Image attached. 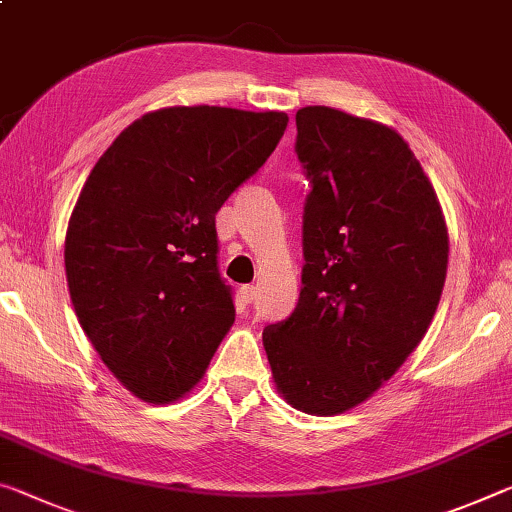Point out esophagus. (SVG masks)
<instances>
[{
    "label": "esophagus",
    "instance_id": "esophagus-1",
    "mask_svg": "<svg viewBox=\"0 0 512 512\" xmlns=\"http://www.w3.org/2000/svg\"><path fill=\"white\" fill-rule=\"evenodd\" d=\"M239 296H241L243 303H253V300L257 298V287L255 285H243L239 289Z\"/></svg>",
    "mask_w": 512,
    "mask_h": 512
}]
</instances>
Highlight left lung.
<instances>
[{
	"label": "left lung",
	"mask_w": 512,
	"mask_h": 512,
	"mask_svg": "<svg viewBox=\"0 0 512 512\" xmlns=\"http://www.w3.org/2000/svg\"><path fill=\"white\" fill-rule=\"evenodd\" d=\"M303 289L262 332L278 392L339 415L394 376L440 303L449 234L419 161L394 129L330 107L296 111Z\"/></svg>",
	"instance_id": "obj_1"
}]
</instances>
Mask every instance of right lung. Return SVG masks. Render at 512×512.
<instances>
[{
  "label": "right lung",
  "mask_w": 512,
  "mask_h": 512,
  "mask_svg": "<svg viewBox=\"0 0 512 512\" xmlns=\"http://www.w3.org/2000/svg\"><path fill=\"white\" fill-rule=\"evenodd\" d=\"M287 113L170 107L97 159L66 232L77 319L109 371L148 403L198 383L234 323L216 212L271 157Z\"/></svg>",
  "instance_id": "1"
}]
</instances>
